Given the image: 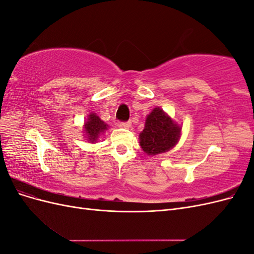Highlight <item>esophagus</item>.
Segmentation results:
<instances>
[{
    "label": "esophagus",
    "mask_w": 254,
    "mask_h": 254,
    "mask_svg": "<svg viewBox=\"0 0 254 254\" xmlns=\"http://www.w3.org/2000/svg\"><path fill=\"white\" fill-rule=\"evenodd\" d=\"M120 126L123 127V128L128 129V128L131 127V123H130V122H122L121 124H120Z\"/></svg>",
    "instance_id": "34e87169"
}]
</instances>
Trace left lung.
<instances>
[{
  "label": "left lung",
  "instance_id": "8db88e82",
  "mask_svg": "<svg viewBox=\"0 0 254 254\" xmlns=\"http://www.w3.org/2000/svg\"><path fill=\"white\" fill-rule=\"evenodd\" d=\"M181 128L160 108H155L146 119L145 128L140 133V145L150 156L173 148L180 137Z\"/></svg>",
  "mask_w": 254,
  "mask_h": 254
}]
</instances>
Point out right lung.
<instances>
[{
    "mask_svg": "<svg viewBox=\"0 0 254 254\" xmlns=\"http://www.w3.org/2000/svg\"><path fill=\"white\" fill-rule=\"evenodd\" d=\"M107 130V125L99 119L95 113H91L89 119L84 124V131H86L90 142H95L101 133Z\"/></svg>",
    "mask_w": 254,
    "mask_h": 254,
    "instance_id": "right-lung-1",
    "label": "right lung"
}]
</instances>
